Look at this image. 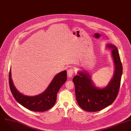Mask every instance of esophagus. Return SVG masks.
Returning a JSON list of instances; mask_svg holds the SVG:
<instances>
[{
	"label": "esophagus",
	"mask_w": 131,
	"mask_h": 131,
	"mask_svg": "<svg viewBox=\"0 0 131 131\" xmlns=\"http://www.w3.org/2000/svg\"><path fill=\"white\" fill-rule=\"evenodd\" d=\"M73 74V71L72 69H69L67 71V76L69 78H71Z\"/></svg>",
	"instance_id": "obj_1"
}]
</instances>
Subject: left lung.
Listing matches in <instances>:
<instances>
[{"instance_id": "1", "label": "left lung", "mask_w": 131, "mask_h": 131, "mask_svg": "<svg viewBox=\"0 0 131 131\" xmlns=\"http://www.w3.org/2000/svg\"><path fill=\"white\" fill-rule=\"evenodd\" d=\"M106 48L111 50L114 64L113 76L106 86L96 87L86 70L79 71L78 75L73 78L77 101L86 111L96 112L105 108L113 103L119 91L123 73L119 52L116 46L112 43L107 44Z\"/></svg>"}]
</instances>
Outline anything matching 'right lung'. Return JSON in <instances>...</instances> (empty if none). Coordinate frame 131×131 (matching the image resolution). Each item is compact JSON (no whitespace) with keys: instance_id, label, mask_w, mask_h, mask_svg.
<instances>
[{"instance_id":"obj_1","label":"right lung","mask_w":131,"mask_h":131,"mask_svg":"<svg viewBox=\"0 0 131 131\" xmlns=\"http://www.w3.org/2000/svg\"><path fill=\"white\" fill-rule=\"evenodd\" d=\"M67 80V71L64 70L53 78L46 89L42 93L35 96H27L19 92L15 88L9 73V84L11 92L15 99L25 108L35 112H44L52 108L55 104L57 93Z\"/></svg>"}]
</instances>
